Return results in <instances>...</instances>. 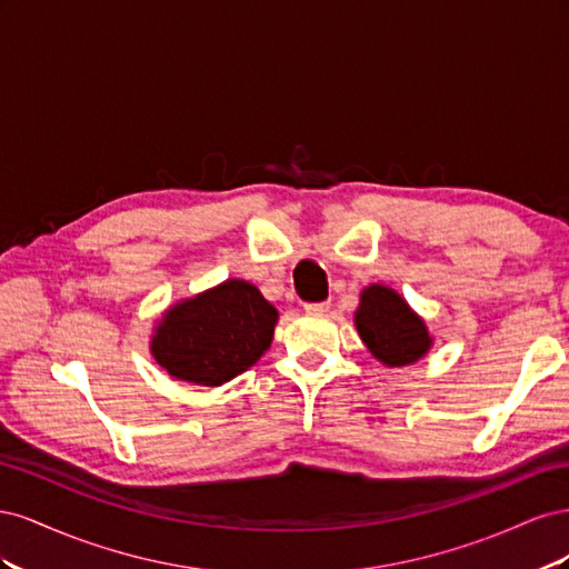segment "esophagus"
<instances>
[{"label":"esophagus","instance_id":"34e87169","mask_svg":"<svg viewBox=\"0 0 569 569\" xmlns=\"http://www.w3.org/2000/svg\"><path fill=\"white\" fill-rule=\"evenodd\" d=\"M330 308V301H318V303H306L308 313H325Z\"/></svg>","mask_w":569,"mask_h":569}]
</instances>
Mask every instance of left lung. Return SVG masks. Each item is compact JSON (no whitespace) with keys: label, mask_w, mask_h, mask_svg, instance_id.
<instances>
[{"label":"left lung","mask_w":569,"mask_h":569,"mask_svg":"<svg viewBox=\"0 0 569 569\" xmlns=\"http://www.w3.org/2000/svg\"><path fill=\"white\" fill-rule=\"evenodd\" d=\"M356 327L370 353L385 366H410L429 349L425 322L393 289L370 284L360 295Z\"/></svg>","instance_id":"obj_1"}]
</instances>
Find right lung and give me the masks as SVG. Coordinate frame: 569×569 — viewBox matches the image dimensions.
<instances>
[{
  "mask_svg": "<svg viewBox=\"0 0 569 569\" xmlns=\"http://www.w3.org/2000/svg\"><path fill=\"white\" fill-rule=\"evenodd\" d=\"M278 311L244 280L170 308L151 339L157 363L178 380L218 387L247 372L272 341Z\"/></svg>",
  "mask_w": 569,
  "mask_h": 569,
  "instance_id": "add662e5",
  "label": "right lung"
}]
</instances>
